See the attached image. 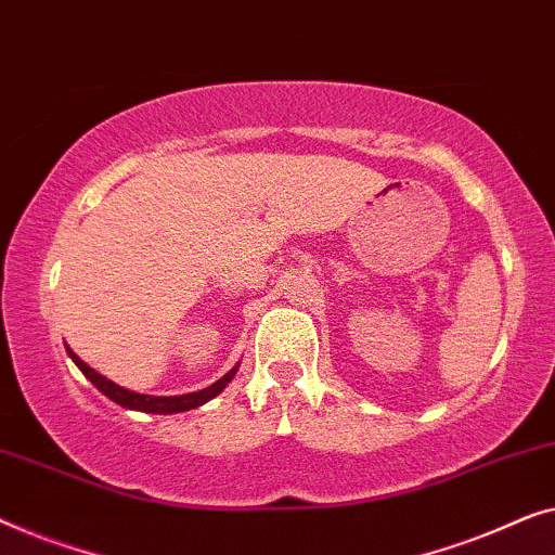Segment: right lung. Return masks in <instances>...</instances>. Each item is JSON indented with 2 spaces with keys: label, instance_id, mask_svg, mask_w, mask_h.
<instances>
[{
  "label": "right lung",
  "instance_id": "add662e5",
  "mask_svg": "<svg viewBox=\"0 0 555 555\" xmlns=\"http://www.w3.org/2000/svg\"><path fill=\"white\" fill-rule=\"evenodd\" d=\"M67 349V354L73 362L77 364V370H80L85 377H88L92 385H95L100 392H103L107 400H113L115 404H120V408L125 410H138V412H153V415H173V412H189V410H196L201 408V404H206L208 400H214L216 395H221L225 385L236 377L238 372V364L233 366V370H229L223 374L221 379L214 382V385L206 387V389H198V392H189V395H173V397H158V395H140V392H132V389H125L120 385H115L113 379L103 377V374L92 370L90 364H85L80 357H77L73 349Z\"/></svg>",
  "mask_w": 555,
  "mask_h": 555
}]
</instances>
